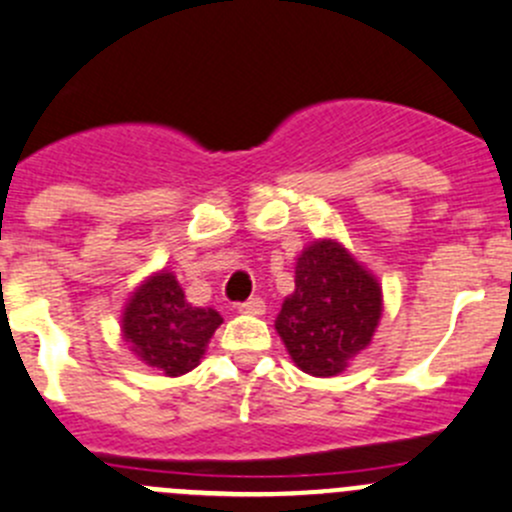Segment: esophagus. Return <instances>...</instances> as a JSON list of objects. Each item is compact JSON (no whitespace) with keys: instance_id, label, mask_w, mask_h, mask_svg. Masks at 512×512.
I'll use <instances>...</instances> for the list:
<instances>
[{"instance_id":"obj_1","label":"esophagus","mask_w":512,"mask_h":512,"mask_svg":"<svg viewBox=\"0 0 512 512\" xmlns=\"http://www.w3.org/2000/svg\"><path fill=\"white\" fill-rule=\"evenodd\" d=\"M237 310H240L242 315H265V300H262V297H250V300L240 302Z\"/></svg>"}]
</instances>
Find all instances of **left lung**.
Segmentation results:
<instances>
[{
    "label": "left lung",
    "instance_id": "obj_1",
    "mask_svg": "<svg viewBox=\"0 0 512 512\" xmlns=\"http://www.w3.org/2000/svg\"><path fill=\"white\" fill-rule=\"evenodd\" d=\"M382 315V290L340 242L317 240L302 250L295 292L275 320L277 335L302 372L332 377L370 345Z\"/></svg>",
    "mask_w": 512,
    "mask_h": 512
}]
</instances>
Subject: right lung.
Listing matches in <instances>:
<instances>
[{
  "label": "right lung",
  "mask_w": 512,
  "mask_h": 512,
  "mask_svg": "<svg viewBox=\"0 0 512 512\" xmlns=\"http://www.w3.org/2000/svg\"><path fill=\"white\" fill-rule=\"evenodd\" d=\"M222 325L212 307H192L172 272L147 277L122 312V337L145 365L180 377L200 365L207 342Z\"/></svg>",
  "instance_id": "right-lung-1"
}]
</instances>
